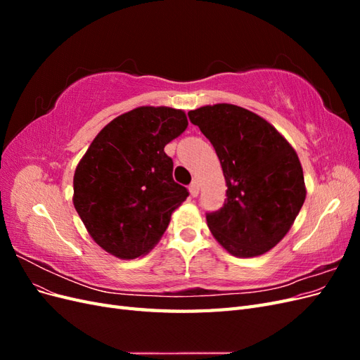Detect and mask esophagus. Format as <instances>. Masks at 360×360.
I'll list each match as a JSON object with an SVG mask.
<instances>
[{
	"label": "esophagus",
	"mask_w": 360,
	"mask_h": 360,
	"mask_svg": "<svg viewBox=\"0 0 360 360\" xmlns=\"http://www.w3.org/2000/svg\"><path fill=\"white\" fill-rule=\"evenodd\" d=\"M189 192L192 197H197V195L200 193V183L197 180H192V183L189 184Z\"/></svg>",
	"instance_id": "34e87169"
}]
</instances>
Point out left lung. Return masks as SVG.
<instances>
[{
	"mask_svg": "<svg viewBox=\"0 0 360 360\" xmlns=\"http://www.w3.org/2000/svg\"><path fill=\"white\" fill-rule=\"evenodd\" d=\"M214 147L226 183L219 210L207 225L234 257H257L276 246L307 197L294 148L264 118L245 108L217 103L188 112Z\"/></svg>",
	"mask_w": 360,
	"mask_h": 360,
	"instance_id": "left-lung-1",
	"label": "left lung"
}]
</instances>
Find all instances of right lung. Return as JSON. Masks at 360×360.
Masks as SVG:
<instances>
[{
    "label": "right lung",
    "mask_w": 360,
    "mask_h": 360,
    "mask_svg": "<svg viewBox=\"0 0 360 360\" xmlns=\"http://www.w3.org/2000/svg\"><path fill=\"white\" fill-rule=\"evenodd\" d=\"M188 127L186 114L141 106L97 135L73 177V204L93 240L118 258L147 254L189 197L172 179L165 146Z\"/></svg>",
    "instance_id": "obj_1"
}]
</instances>
